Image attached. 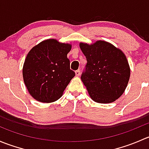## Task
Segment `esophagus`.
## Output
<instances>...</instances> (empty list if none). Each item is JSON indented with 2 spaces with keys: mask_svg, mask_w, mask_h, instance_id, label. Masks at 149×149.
I'll list each match as a JSON object with an SVG mask.
<instances>
[{
  "mask_svg": "<svg viewBox=\"0 0 149 149\" xmlns=\"http://www.w3.org/2000/svg\"><path fill=\"white\" fill-rule=\"evenodd\" d=\"M75 73H76V76H80L81 72H80V70H76V72H75Z\"/></svg>",
  "mask_w": 149,
  "mask_h": 149,
  "instance_id": "esophagus-1",
  "label": "esophagus"
}]
</instances>
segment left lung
I'll list each match as a JSON object with an SVG mask.
<instances>
[{"instance_id":"1","label":"left lung","mask_w":149,"mask_h":149,"mask_svg":"<svg viewBox=\"0 0 149 149\" xmlns=\"http://www.w3.org/2000/svg\"><path fill=\"white\" fill-rule=\"evenodd\" d=\"M87 63L81 79L90 97L98 103L118 100L127 87L130 69L125 55L113 45L99 40L88 45L80 43Z\"/></svg>"}]
</instances>
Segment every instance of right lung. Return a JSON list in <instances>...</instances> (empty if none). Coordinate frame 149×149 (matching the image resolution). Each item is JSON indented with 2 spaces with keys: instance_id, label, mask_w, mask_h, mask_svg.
I'll return each mask as SVG.
<instances>
[{
  "instance_id": "1",
  "label": "right lung",
  "mask_w": 149,
  "mask_h": 149,
  "mask_svg": "<svg viewBox=\"0 0 149 149\" xmlns=\"http://www.w3.org/2000/svg\"><path fill=\"white\" fill-rule=\"evenodd\" d=\"M71 45L54 39L41 42L29 52L23 66V78L30 95L49 103L62 97L75 76L67 55Z\"/></svg>"
}]
</instances>
